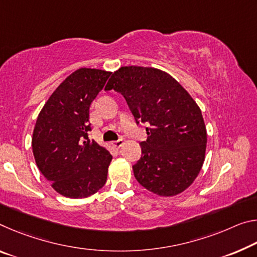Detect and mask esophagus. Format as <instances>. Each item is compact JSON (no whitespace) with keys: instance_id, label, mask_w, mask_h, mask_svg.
<instances>
[{"instance_id":"obj_1","label":"esophagus","mask_w":257,"mask_h":257,"mask_svg":"<svg viewBox=\"0 0 257 257\" xmlns=\"http://www.w3.org/2000/svg\"><path fill=\"white\" fill-rule=\"evenodd\" d=\"M123 145V140H117V141H114L113 142V146H115V148H121V146Z\"/></svg>"}]
</instances>
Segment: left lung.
<instances>
[{
    "mask_svg": "<svg viewBox=\"0 0 257 257\" xmlns=\"http://www.w3.org/2000/svg\"><path fill=\"white\" fill-rule=\"evenodd\" d=\"M121 92L136 122H148V140L133 166L137 182L160 197L185 191L205 161L207 130L201 109L172 75L154 67L123 66L105 90Z\"/></svg>",
    "mask_w": 257,
    "mask_h": 257,
    "instance_id": "obj_1",
    "label": "left lung"
}]
</instances>
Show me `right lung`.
<instances>
[{
    "mask_svg": "<svg viewBox=\"0 0 257 257\" xmlns=\"http://www.w3.org/2000/svg\"><path fill=\"white\" fill-rule=\"evenodd\" d=\"M112 72L82 67L68 75L39 113L32 149L40 172L56 192L87 198L104 186L112 156L89 140V107Z\"/></svg>",
    "mask_w": 257,
    "mask_h": 257,
    "instance_id": "1",
    "label": "right lung"
}]
</instances>
